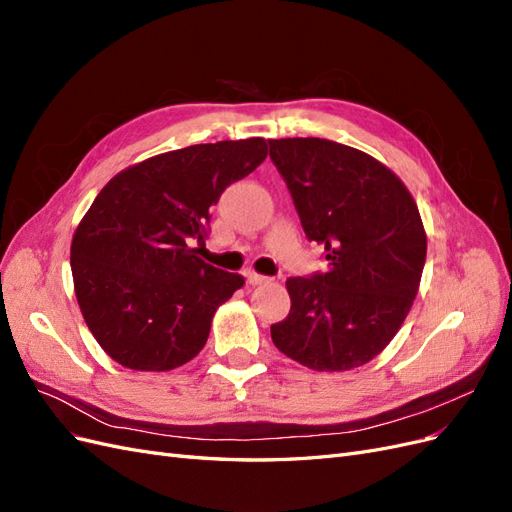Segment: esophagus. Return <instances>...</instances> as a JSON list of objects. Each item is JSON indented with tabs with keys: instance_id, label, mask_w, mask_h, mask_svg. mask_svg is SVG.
<instances>
[{
	"instance_id": "34e87169",
	"label": "esophagus",
	"mask_w": 512,
	"mask_h": 512,
	"mask_svg": "<svg viewBox=\"0 0 512 512\" xmlns=\"http://www.w3.org/2000/svg\"><path fill=\"white\" fill-rule=\"evenodd\" d=\"M245 280H247V284H252V286H260V284L271 282L269 277L258 275V273H254V271H247V273H245Z\"/></svg>"
}]
</instances>
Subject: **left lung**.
I'll return each instance as SVG.
<instances>
[{
    "mask_svg": "<svg viewBox=\"0 0 512 512\" xmlns=\"http://www.w3.org/2000/svg\"><path fill=\"white\" fill-rule=\"evenodd\" d=\"M309 241L327 271L290 277V314L275 348L309 369L369 363L404 324L421 284L427 237L412 194L393 170L327 138L269 141Z\"/></svg>",
    "mask_w": 512,
    "mask_h": 512,
    "instance_id": "obj_1",
    "label": "left lung"
}]
</instances>
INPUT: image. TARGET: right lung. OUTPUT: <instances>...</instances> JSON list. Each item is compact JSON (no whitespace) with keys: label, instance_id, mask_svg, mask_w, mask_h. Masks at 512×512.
Masks as SVG:
<instances>
[{"label":"right lung","instance_id":"1","mask_svg":"<svg viewBox=\"0 0 512 512\" xmlns=\"http://www.w3.org/2000/svg\"><path fill=\"white\" fill-rule=\"evenodd\" d=\"M267 158L265 138L192 145L121 170L74 232L70 265L89 331L119 365L168 371L192 361L215 309L243 277L207 265L190 241L211 205Z\"/></svg>","mask_w":512,"mask_h":512}]
</instances>
